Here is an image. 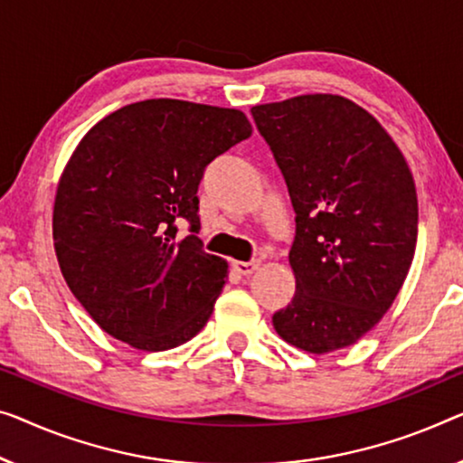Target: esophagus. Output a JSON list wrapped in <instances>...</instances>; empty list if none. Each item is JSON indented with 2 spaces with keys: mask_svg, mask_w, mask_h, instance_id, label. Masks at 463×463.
<instances>
[{
  "mask_svg": "<svg viewBox=\"0 0 463 463\" xmlns=\"http://www.w3.org/2000/svg\"><path fill=\"white\" fill-rule=\"evenodd\" d=\"M261 261L260 260H251V261H232L234 272L241 276H251L255 270H258Z\"/></svg>",
  "mask_w": 463,
  "mask_h": 463,
  "instance_id": "obj_1",
  "label": "esophagus"
}]
</instances>
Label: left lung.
I'll return each instance as SVG.
<instances>
[{"instance_id":"1","label":"left lung","mask_w":463,"mask_h":463,"mask_svg":"<svg viewBox=\"0 0 463 463\" xmlns=\"http://www.w3.org/2000/svg\"><path fill=\"white\" fill-rule=\"evenodd\" d=\"M295 208L288 261L298 291L272 316L287 343L326 354L374 328L410 272L418 195L374 116L341 95L251 108Z\"/></svg>"}]
</instances>
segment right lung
I'll use <instances>...</instances> for the list:
<instances>
[{
    "label": "right lung",
    "mask_w": 463,
    "mask_h": 463,
    "mask_svg": "<svg viewBox=\"0 0 463 463\" xmlns=\"http://www.w3.org/2000/svg\"><path fill=\"white\" fill-rule=\"evenodd\" d=\"M250 137L239 109L181 99L130 103L82 137L58 184L53 245L74 298L114 339L165 351L205 326L229 266L197 237V189Z\"/></svg>",
    "instance_id": "add662e5"
}]
</instances>
